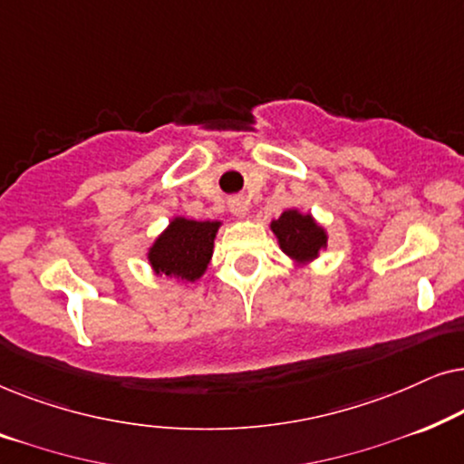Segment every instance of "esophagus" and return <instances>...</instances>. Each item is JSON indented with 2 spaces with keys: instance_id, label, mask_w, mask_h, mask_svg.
I'll use <instances>...</instances> for the list:
<instances>
[{
  "instance_id": "34e87169",
  "label": "esophagus",
  "mask_w": 464,
  "mask_h": 464,
  "mask_svg": "<svg viewBox=\"0 0 464 464\" xmlns=\"http://www.w3.org/2000/svg\"><path fill=\"white\" fill-rule=\"evenodd\" d=\"M227 208H230V213L238 219H245L246 213H249V205H246L245 198H232L227 202Z\"/></svg>"
}]
</instances>
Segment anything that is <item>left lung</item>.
<instances>
[{
  "instance_id": "1",
  "label": "left lung",
  "mask_w": 464,
  "mask_h": 464,
  "mask_svg": "<svg viewBox=\"0 0 464 464\" xmlns=\"http://www.w3.org/2000/svg\"><path fill=\"white\" fill-rule=\"evenodd\" d=\"M270 230L276 237L281 251L295 266H308L327 249V230L313 218V213H304L300 208H287L281 218L270 221Z\"/></svg>"
}]
</instances>
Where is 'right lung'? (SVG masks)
<instances>
[{
    "mask_svg": "<svg viewBox=\"0 0 464 464\" xmlns=\"http://www.w3.org/2000/svg\"><path fill=\"white\" fill-rule=\"evenodd\" d=\"M219 227L218 219L198 221L183 215L170 218L169 226L145 251L151 272L156 276L175 278L177 283H196L211 264Z\"/></svg>",
    "mask_w": 464,
    "mask_h": 464,
    "instance_id": "add662e5",
    "label": "right lung"
}]
</instances>
